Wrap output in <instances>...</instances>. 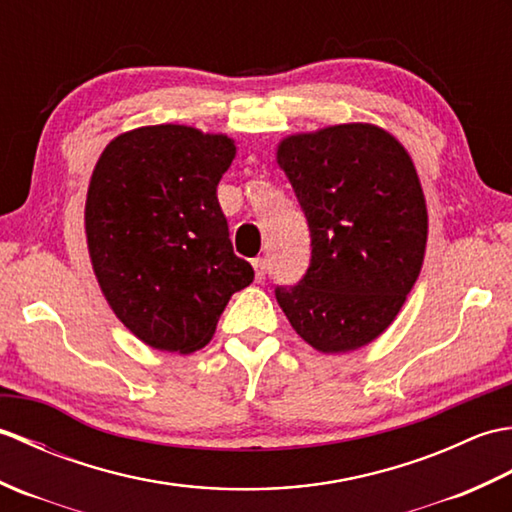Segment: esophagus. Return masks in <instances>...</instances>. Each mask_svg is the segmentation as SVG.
<instances>
[{"instance_id": "1", "label": "esophagus", "mask_w": 512, "mask_h": 512, "mask_svg": "<svg viewBox=\"0 0 512 512\" xmlns=\"http://www.w3.org/2000/svg\"><path fill=\"white\" fill-rule=\"evenodd\" d=\"M253 268H255V279L262 281L266 277V270H268V262L264 257H257L253 262Z\"/></svg>"}]
</instances>
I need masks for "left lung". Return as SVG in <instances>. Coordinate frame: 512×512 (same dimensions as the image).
Masks as SVG:
<instances>
[{
  "label": "left lung",
  "instance_id": "8db88e82",
  "mask_svg": "<svg viewBox=\"0 0 512 512\" xmlns=\"http://www.w3.org/2000/svg\"><path fill=\"white\" fill-rule=\"evenodd\" d=\"M277 162L310 228L312 257L275 297L290 325L323 354L372 343L420 275L427 204L398 140L367 123L288 136Z\"/></svg>",
  "mask_w": 512,
  "mask_h": 512
}]
</instances>
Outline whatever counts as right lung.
Masks as SVG:
<instances>
[{"label":"right lung","mask_w":512,"mask_h":512,"mask_svg":"<svg viewBox=\"0 0 512 512\" xmlns=\"http://www.w3.org/2000/svg\"><path fill=\"white\" fill-rule=\"evenodd\" d=\"M233 158L224 134L151 125L116 136L96 162L85 202L94 275L116 317L154 350H200L255 277L217 202Z\"/></svg>","instance_id":"right-lung-1"}]
</instances>
